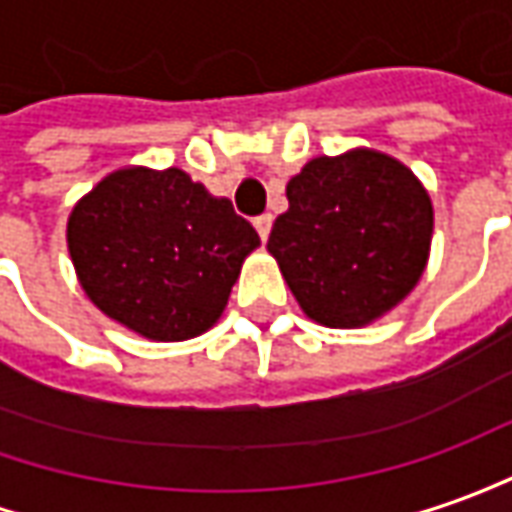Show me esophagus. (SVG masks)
I'll list each match as a JSON object with an SVG mask.
<instances>
[{"mask_svg":"<svg viewBox=\"0 0 512 512\" xmlns=\"http://www.w3.org/2000/svg\"><path fill=\"white\" fill-rule=\"evenodd\" d=\"M255 229H257V235H260V241H266V238H269V232H271V215H269V212L257 215Z\"/></svg>","mask_w":512,"mask_h":512,"instance_id":"34e87169","label":"esophagus"}]
</instances>
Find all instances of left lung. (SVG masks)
<instances>
[{"label": "left lung", "instance_id": "left-lung-1", "mask_svg": "<svg viewBox=\"0 0 512 512\" xmlns=\"http://www.w3.org/2000/svg\"><path fill=\"white\" fill-rule=\"evenodd\" d=\"M269 252L302 311L328 328H361L412 291L429 260V193L392 156H319L285 187Z\"/></svg>", "mask_w": 512, "mask_h": 512}]
</instances>
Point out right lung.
Returning <instances> with one entry per match:
<instances>
[{
	"mask_svg": "<svg viewBox=\"0 0 512 512\" xmlns=\"http://www.w3.org/2000/svg\"><path fill=\"white\" fill-rule=\"evenodd\" d=\"M89 300L156 342L215 325L255 249V227L184 170L125 168L83 196L66 227Z\"/></svg>",
	"mask_w": 512,
	"mask_h": 512,
	"instance_id": "1",
	"label": "right lung"
}]
</instances>
